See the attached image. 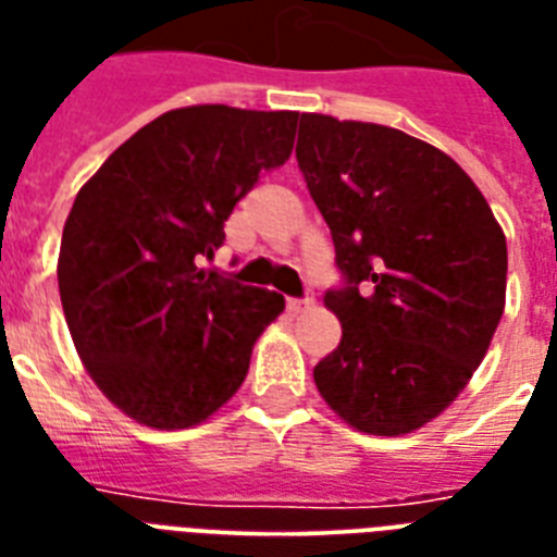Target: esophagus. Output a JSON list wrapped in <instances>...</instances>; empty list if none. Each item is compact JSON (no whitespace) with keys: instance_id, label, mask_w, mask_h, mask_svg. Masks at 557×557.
<instances>
[{"instance_id":"34e87169","label":"esophagus","mask_w":557,"mask_h":557,"mask_svg":"<svg viewBox=\"0 0 557 557\" xmlns=\"http://www.w3.org/2000/svg\"><path fill=\"white\" fill-rule=\"evenodd\" d=\"M309 306H312V297H304V300H300V297H288V300H286V309H288V312H292V314L306 312Z\"/></svg>"}]
</instances>
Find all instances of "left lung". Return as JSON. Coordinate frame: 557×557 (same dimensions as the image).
I'll list each match as a JSON object with an SVG mask.
<instances>
[{"instance_id": "obj_1", "label": "left lung", "mask_w": 557, "mask_h": 557, "mask_svg": "<svg viewBox=\"0 0 557 557\" xmlns=\"http://www.w3.org/2000/svg\"><path fill=\"white\" fill-rule=\"evenodd\" d=\"M295 156L344 277L323 297L344 335L314 384L358 431H416L488 352L506 306L503 227L457 161L401 129L300 115Z\"/></svg>"}]
</instances>
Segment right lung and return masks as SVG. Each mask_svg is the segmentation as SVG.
<instances>
[{
  "instance_id": "1",
  "label": "right lung",
  "mask_w": 557,
  "mask_h": 557,
  "mask_svg": "<svg viewBox=\"0 0 557 557\" xmlns=\"http://www.w3.org/2000/svg\"><path fill=\"white\" fill-rule=\"evenodd\" d=\"M300 112H164L109 156L65 219L57 283L103 396L159 431L213 416L248 375L283 295L201 269L260 173L286 164Z\"/></svg>"
}]
</instances>
